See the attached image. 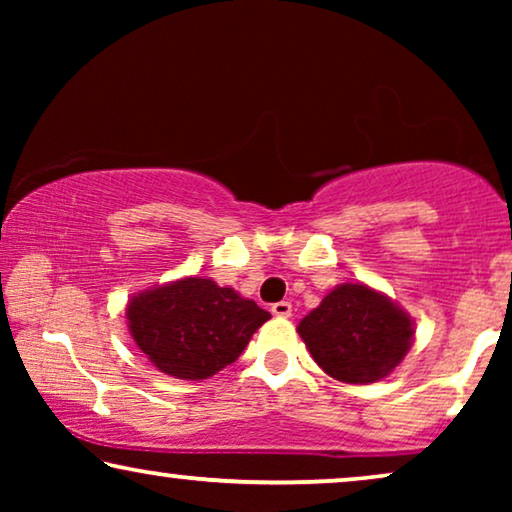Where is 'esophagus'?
I'll use <instances>...</instances> for the list:
<instances>
[{"label": "esophagus", "instance_id": "1", "mask_svg": "<svg viewBox=\"0 0 512 512\" xmlns=\"http://www.w3.org/2000/svg\"><path fill=\"white\" fill-rule=\"evenodd\" d=\"M293 312V305L289 300H279V303L272 305V314H277V317H291Z\"/></svg>", "mask_w": 512, "mask_h": 512}]
</instances>
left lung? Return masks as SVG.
<instances>
[{"label": "left lung", "mask_w": 512, "mask_h": 512, "mask_svg": "<svg viewBox=\"0 0 512 512\" xmlns=\"http://www.w3.org/2000/svg\"><path fill=\"white\" fill-rule=\"evenodd\" d=\"M312 359L347 384L384 380L408 354L415 324L368 284H340L298 324Z\"/></svg>", "instance_id": "1"}]
</instances>
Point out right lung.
I'll use <instances>...</instances> for the list:
<instances>
[{
    "mask_svg": "<svg viewBox=\"0 0 512 512\" xmlns=\"http://www.w3.org/2000/svg\"><path fill=\"white\" fill-rule=\"evenodd\" d=\"M125 314L146 359L177 380H207L230 366L270 319L254 300L205 277L137 293Z\"/></svg>",
    "mask_w": 512,
    "mask_h": 512,
    "instance_id": "obj_1",
    "label": "right lung"
}]
</instances>
